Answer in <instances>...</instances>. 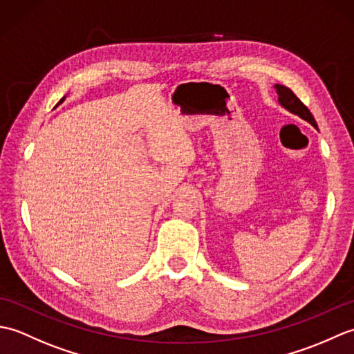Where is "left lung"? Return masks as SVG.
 <instances>
[{"label": "left lung", "instance_id": "left-lung-1", "mask_svg": "<svg viewBox=\"0 0 354 354\" xmlns=\"http://www.w3.org/2000/svg\"><path fill=\"white\" fill-rule=\"evenodd\" d=\"M274 88L278 94V103H280L284 109H288L289 112H292V114H295L299 118L306 120V122H309L313 127H317L318 129L317 122H315L312 112L307 109L306 104L299 100L295 94L292 93V89H289L284 85H278V84L274 85Z\"/></svg>", "mask_w": 354, "mask_h": 354}]
</instances>
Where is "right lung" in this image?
Masks as SVG:
<instances>
[{
	"label": "right lung",
	"instance_id": "add662e5",
	"mask_svg": "<svg viewBox=\"0 0 354 354\" xmlns=\"http://www.w3.org/2000/svg\"><path fill=\"white\" fill-rule=\"evenodd\" d=\"M64 100H65V97H64V99H62V100H61V102H64Z\"/></svg>",
	"mask_w": 354,
	"mask_h": 354
}]
</instances>
